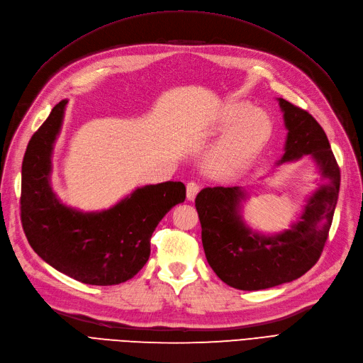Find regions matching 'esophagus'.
I'll use <instances>...</instances> for the list:
<instances>
[{
  "instance_id": "obj_1",
  "label": "esophagus",
  "mask_w": 363,
  "mask_h": 363,
  "mask_svg": "<svg viewBox=\"0 0 363 363\" xmlns=\"http://www.w3.org/2000/svg\"><path fill=\"white\" fill-rule=\"evenodd\" d=\"M199 191H200V184L195 182H189L188 186H186V195H188V200L189 201L195 200V196H196V194H199Z\"/></svg>"
}]
</instances>
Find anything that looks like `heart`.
Instances as JSON below:
<instances>
[{
  "label": "heart",
  "mask_w": 363,
  "mask_h": 363,
  "mask_svg": "<svg viewBox=\"0 0 363 363\" xmlns=\"http://www.w3.org/2000/svg\"><path fill=\"white\" fill-rule=\"evenodd\" d=\"M216 124L219 128L230 127L212 155V168L223 175L244 168L267 145L272 133L271 118L244 101L224 104Z\"/></svg>",
  "instance_id": "b5f03b06"
}]
</instances>
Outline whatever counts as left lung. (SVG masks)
Segmentation results:
<instances>
[{"mask_svg": "<svg viewBox=\"0 0 363 363\" xmlns=\"http://www.w3.org/2000/svg\"><path fill=\"white\" fill-rule=\"evenodd\" d=\"M288 130L284 155L276 163L312 156L323 183L307 196L289 228L265 235L242 216L250 194L242 186L204 188L195 199L208 265L228 286L260 291L301 277L320 259L337 203L340 172L323 127L303 108L277 98Z\"/></svg>", "mask_w": 363, "mask_h": 363, "instance_id": "8db88e82", "label": "left lung"}]
</instances>
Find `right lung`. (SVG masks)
<instances>
[{
	"label": "right lung",
	"instance_id": "add662e5",
	"mask_svg": "<svg viewBox=\"0 0 363 363\" xmlns=\"http://www.w3.org/2000/svg\"><path fill=\"white\" fill-rule=\"evenodd\" d=\"M68 100L54 106L31 136L23 160L21 221L28 244L48 265L71 279L111 286L135 277L150 257V239L162 218L183 203L182 182L136 188L103 211L65 204L52 191V151Z\"/></svg>",
	"mask_w": 363,
	"mask_h": 363
}]
</instances>
